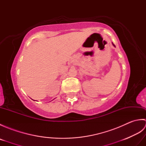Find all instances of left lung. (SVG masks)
<instances>
[{
	"label": "left lung",
	"mask_w": 146,
	"mask_h": 146,
	"mask_svg": "<svg viewBox=\"0 0 146 146\" xmlns=\"http://www.w3.org/2000/svg\"><path fill=\"white\" fill-rule=\"evenodd\" d=\"M112 44H113V43H112ZM113 46H115V45H114V44H113Z\"/></svg>",
	"instance_id": "left-lung-1"
}]
</instances>
